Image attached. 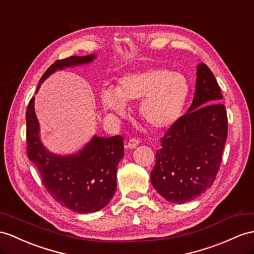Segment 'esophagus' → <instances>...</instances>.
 Returning a JSON list of instances; mask_svg holds the SVG:
<instances>
[{
    "label": "esophagus",
    "mask_w": 254,
    "mask_h": 254,
    "mask_svg": "<svg viewBox=\"0 0 254 254\" xmlns=\"http://www.w3.org/2000/svg\"><path fill=\"white\" fill-rule=\"evenodd\" d=\"M140 143V141L138 140V139H135V138H132V139H130L128 141V143H127V147L128 148H134V147H137L138 146V144Z\"/></svg>",
    "instance_id": "1"
}]
</instances>
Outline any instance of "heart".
Listing matches in <instances>:
<instances>
[{
	"label": "heart",
	"instance_id": "1",
	"mask_svg": "<svg viewBox=\"0 0 254 254\" xmlns=\"http://www.w3.org/2000/svg\"><path fill=\"white\" fill-rule=\"evenodd\" d=\"M190 94L184 74L164 66H150L120 77L116 88L101 91L104 110L116 115L126 114V103H140V115L148 126L165 129L180 119Z\"/></svg>",
	"mask_w": 254,
	"mask_h": 254
}]
</instances>
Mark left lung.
<instances>
[{
	"label": "left lung",
	"instance_id": "8db88e82",
	"mask_svg": "<svg viewBox=\"0 0 254 254\" xmlns=\"http://www.w3.org/2000/svg\"><path fill=\"white\" fill-rule=\"evenodd\" d=\"M193 102L162 138L151 172L153 187L166 200L184 203L215 180L227 138V115L218 82L205 64L197 65Z\"/></svg>",
	"mask_w": 254,
	"mask_h": 254
}]
</instances>
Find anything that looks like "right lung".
Listing matches in <instances>:
<instances>
[{
	"instance_id": "right-lung-1",
	"label": "right lung",
	"mask_w": 254,
	"mask_h": 254,
	"mask_svg": "<svg viewBox=\"0 0 254 254\" xmlns=\"http://www.w3.org/2000/svg\"><path fill=\"white\" fill-rule=\"evenodd\" d=\"M96 55L71 56L56 61L43 74L41 84L57 70L91 63ZM27 154L38 168L43 185L61 206L77 213H91L110 202L116 190V172L124 157V138L92 137L82 150L61 156L47 151L40 139V125L34 111V97L26 113Z\"/></svg>"
}]
</instances>
